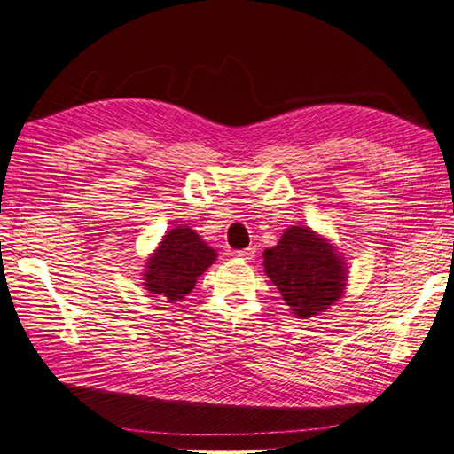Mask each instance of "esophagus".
I'll list each match as a JSON object with an SVG mask.
<instances>
[{"label":"esophagus","instance_id":"1","mask_svg":"<svg viewBox=\"0 0 454 454\" xmlns=\"http://www.w3.org/2000/svg\"><path fill=\"white\" fill-rule=\"evenodd\" d=\"M236 255H238L239 259H246V262H249V259L255 257V247L249 246V247H246V249H238Z\"/></svg>","mask_w":454,"mask_h":454}]
</instances>
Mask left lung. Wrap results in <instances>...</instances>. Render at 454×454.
<instances>
[{
    "instance_id": "8db88e82",
    "label": "left lung",
    "mask_w": 454,
    "mask_h": 454,
    "mask_svg": "<svg viewBox=\"0 0 454 454\" xmlns=\"http://www.w3.org/2000/svg\"><path fill=\"white\" fill-rule=\"evenodd\" d=\"M265 273L298 317L324 312L341 296L345 267L335 249L310 228L293 226L263 252Z\"/></svg>"
}]
</instances>
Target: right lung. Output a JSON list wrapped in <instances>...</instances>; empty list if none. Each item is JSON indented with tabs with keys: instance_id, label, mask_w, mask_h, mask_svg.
Here are the masks:
<instances>
[{
	"instance_id": "add662e5",
	"label": "right lung",
	"mask_w": 454,
	"mask_h": 454,
	"mask_svg": "<svg viewBox=\"0 0 454 454\" xmlns=\"http://www.w3.org/2000/svg\"><path fill=\"white\" fill-rule=\"evenodd\" d=\"M215 259L216 252L202 242L195 230L173 228L150 257L144 285L150 293L166 296L171 302L181 301Z\"/></svg>"
}]
</instances>
